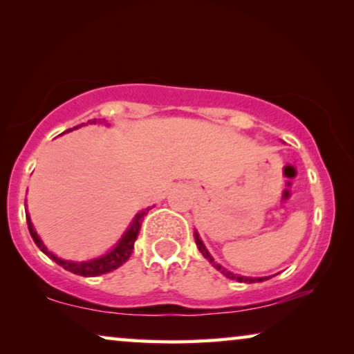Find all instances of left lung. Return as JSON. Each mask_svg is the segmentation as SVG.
Masks as SVG:
<instances>
[{"label":"left lung","instance_id":"obj_1","mask_svg":"<svg viewBox=\"0 0 354 354\" xmlns=\"http://www.w3.org/2000/svg\"><path fill=\"white\" fill-rule=\"evenodd\" d=\"M195 241H196V246H198V250L201 251L203 253V256H205V258L209 261V263L214 266V268L217 269V270H221L222 274L225 275V277H229V279H232V280H236V282H245V283H256V282H264V280H268V279H270V277H241V275H235V274H232V272H229V270H225L224 268H222L221 264H217V263H214V259H212V256L207 253V250H206V246L203 245V241H201V239H200V235H198V232H195Z\"/></svg>","mask_w":354,"mask_h":354}]
</instances>
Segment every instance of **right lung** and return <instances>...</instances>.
Returning a JSON list of instances; mask_svg holds the SVG:
<instances>
[{
    "instance_id": "right-lung-1",
    "label": "right lung",
    "mask_w": 354,
    "mask_h": 354,
    "mask_svg": "<svg viewBox=\"0 0 354 354\" xmlns=\"http://www.w3.org/2000/svg\"><path fill=\"white\" fill-rule=\"evenodd\" d=\"M88 122L91 124V120H88ZM95 122H96V119L93 120V124ZM82 125H85V124L77 125V127L66 130V132H72V130L79 129V127H82ZM148 211H149V207H148V209L142 211V212H138V214L135 216V219L132 221V224L129 225V229L125 230V234L122 235V239L118 241V245H115L114 248L109 251V253L103 254V256H101V258H96V259H91V261H84V263L64 261V259L57 258V256L53 254L51 251H48L46 246L43 245V241L40 240V236L37 235L35 229H33L28 212H26V217H27L28 232H30L33 241H35V245L43 251V253L48 256V258L53 259L56 264H59L61 268H64L66 270H69V272H72V274L84 275V277H96V275L108 274V272H111V270L120 268V266H122L125 261L130 258V254H132V250H133V243H135V240H137V236H138L140 227H142V222L145 219V216L148 214Z\"/></svg>"
}]
</instances>
